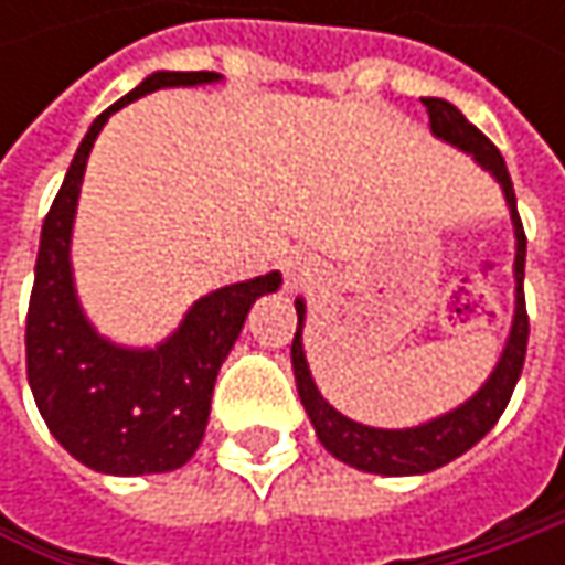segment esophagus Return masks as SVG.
<instances>
[{"instance_id": "obj_1", "label": "esophagus", "mask_w": 565, "mask_h": 565, "mask_svg": "<svg viewBox=\"0 0 565 565\" xmlns=\"http://www.w3.org/2000/svg\"><path fill=\"white\" fill-rule=\"evenodd\" d=\"M282 276H286V282H289V286H301V282H308V279L315 276V264H311V257H305V254H289V257L282 260Z\"/></svg>"}]
</instances>
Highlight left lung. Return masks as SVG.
Here are the masks:
<instances>
[{"label":"left lung","instance_id":"obj_1","mask_svg":"<svg viewBox=\"0 0 565 565\" xmlns=\"http://www.w3.org/2000/svg\"><path fill=\"white\" fill-rule=\"evenodd\" d=\"M422 103L427 106L434 135L468 150L503 185V194H507L512 210V226H515V320H512L510 342L503 349V359L497 364V371L490 374L488 383L466 405H459L456 412H449V415L437 418V422L422 424V427L377 430V427H364L359 422H349L345 415H339L337 408L317 393L311 371H308V361H305V352H301V317H305V305L295 301L298 330H295L292 339V367L301 405H305V412L315 422L320 444L327 446L339 462L361 468V471H374V475H424V471H434V468L446 466L456 456H462L466 449H471V446L488 434L493 424L500 422L503 408L510 405L512 390H515L519 374L525 367V352H529L525 228H522V220H519L515 191H512L510 169L503 163V153L452 103L437 97H424Z\"/></svg>","mask_w":565,"mask_h":565}]
</instances>
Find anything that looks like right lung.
Instances as JSON below:
<instances>
[{
  "label": "right lung",
  "instance_id": "add662e5",
  "mask_svg": "<svg viewBox=\"0 0 565 565\" xmlns=\"http://www.w3.org/2000/svg\"><path fill=\"white\" fill-rule=\"evenodd\" d=\"M216 72H157L99 113L43 220L28 308V380L43 422L77 462L103 475H153L185 466L204 440L210 396L250 305L279 289V273L201 298L175 337L150 352L116 349L77 308L68 242L90 147L125 103L160 87L206 84Z\"/></svg>",
  "mask_w": 565,
  "mask_h": 565
}]
</instances>
